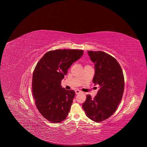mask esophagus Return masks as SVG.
<instances>
[{"instance_id": "34e87169", "label": "esophagus", "mask_w": 147, "mask_h": 147, "mask_svg": "<svg viewBox=\"0 0 147 147\" xmlns=\"http://www.w3.org/2000/svg\"><path fill=\"white\" fill-rule=\"evenodd\" d=\"M75 92H76V94H78L79 93H80V92H81V91L77 90H76V91H75Z\"/></svg>"}]
</instances>
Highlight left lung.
Wrapping results in <instances>:
<instances>
[{"label":"left lung","mask_w":147,"mask_h":147,"mask_svg":"<svg viewBox=\"0 0 147 147\" xmlns=\"http://www.w3.org/2000/svg\"><path fill=\"white\" fill-rule=\"evenodd\" d=\"M88 54L95 64L92 82L100 89L94 98L87 95L82 107L89 119L101 122L116 111L122 99L124 78L120 65L113 56L102 51H88Z\"/></svg>","instance_id":"8db88e82"}]
</instances>
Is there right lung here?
Returning <instances> with one entry per match:
<instances>
[{
	"mask_svg": "<svg viewBox=\"0 0 147 147\" xmlns=\"http://www.w3.org/2000/svg\"><path fill=\"white\" fill-rule=\"evenodd\" d=\"M82 50L57 49L47 52L33 72L32 92L39 113L49 121L66 119L75 92L61 86V81L71 65L83 55Z\"/></svg>",
	"mask_w": 147,
	"mask_h": 147,
	"instance_id": "add662e5",
	"label": "right lung"
}]
</instances>
